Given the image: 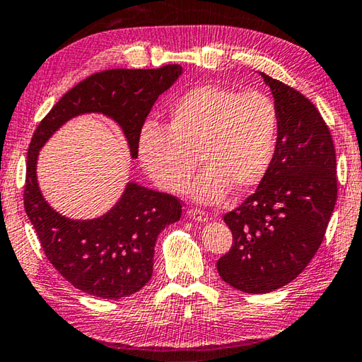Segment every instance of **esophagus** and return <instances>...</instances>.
Wrapping results in <instances>:
<instances>
[{
    "label": "esophagus",
    "instance_id": "obj_1",
    "mask_svg": "<svg viewBox=\"0 0 362 362\" xmlns=\"http://www.w3.org/2000/svg\"><path fill=\"white\" fill-rule=\"evenodd\" d=\"M188 216L191 218V219H196V221H201V223H204V221H209V215H207V211H204V210H201V209H189L188 211Z\"/></svg>",
    "mask_w": 362,
    "mask_h": 362
}]
</instances>
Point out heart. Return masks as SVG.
<instances>
[{
  "label": "heart",
  "mask_w": 362,
  "mask_h": 362,
  "mask_svg": "<svg viewBox=\"0 0 362 362\" xmlns=\"http://www.w3.org/2000/svg\"><path fill=\"white\" fill-rule=\"evenodd\" d=\"M278 133L279 110L270 95L199 84L174 102L168 129L153 122L143 127L138 152L152 180L168 193L187 188L197 157L204 171L191 194L215 202L230 188L245 193L264 180Z\"/></svg>",
  "instance_id": "heart-1"
}]
</instances>
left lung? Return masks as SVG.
Returning <instances> with one entry per match:
<instances>
[{
	"mask_svg": "<svg viewBox=\"0 0 362 362\" xmlns=\"http://www.w3.org/2000/svg\"><path fill=\"white\" fill-rule=\"evenodd\" d=\"M279 110L278 146L257 189L224 215L229 252L216 262L224 282L268 293L298 276L320 247L337 201L336 151L315 105L262 74Z\"/></svg>",
	"mask_w": 362,
	"mask_h": 362,
	"instance_id": "obj_1",
	"label": "left lung"
}]
</instances>
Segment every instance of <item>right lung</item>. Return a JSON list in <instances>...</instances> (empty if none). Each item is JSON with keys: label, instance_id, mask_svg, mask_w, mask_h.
<instances>
[{"label": "right lung", "instance_id": "1", "mask_svg": "<svg viewBox=\"0 0 362 362\" xmlns=\"http://www.w3.org/2000/svg\"><path fill=\"white\" fill-rule=\"evenodd\" d=\"M182 74L179 64L160 69H110L92 74L66 92L35 129L28 148L23 204L47 259L75 288L97 298L119 300L143 288L152 278L158 233L179 221V197L127 185L108 214L74 221L54 211L42 196L35 163L45 141L74 116L102 112L122 127L132 157L146 117L160 94Z\"/></svg>", "mask_w": 362, "mask_h": 362}]
</instances>
